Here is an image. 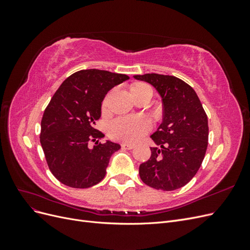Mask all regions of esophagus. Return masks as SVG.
Segmentation results:
<instances>
[{
    "label": "esophagus",
    "mask_w": 250,
    "mask_h": 250,
    "mask_svg": "<svg viewBox=\"0 0 250 250\" xmlns=\"http://www.w3.org/2000/svg\"><path fill=\"white\" fill-rule=\"evenodd\" d=\"M122 147L125 148V149H133L134 145H133V144H129V143H123Z\"/></svg>",
    "instance_id": "34e87169"
}]
</instances>
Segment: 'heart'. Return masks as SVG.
Returning a JSON list of instances; mask_svg holds the SVG:
<instances>
[{
  "instance_id": "heart-1",
  "label": "heart",
  "mask_w": 250,
  "mask_h": 250,
  "mask_svg": "<svg viewBox=\"0 0 250 250\" xmlns=\"http://www.w3.org/2000/svg\"><path fill=\"white\" fill-rule=\"evenodd\" d=\"M147 86L138 84L134 87ZM106 103L104 102V107ZM151 121L144 116H124L112 120L108 125V134L113 140L134 143L151 130Z\"/></svg>"
}]
</instances>
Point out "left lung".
<instances>
[{"instance_id":"left-lung-1","label":"left lung","mask_w":250,"mask_h":250,"mask_svg":"<svg viewBox=\"0 0 250 250\" xmlns=\"http://www.w3.org/2000/svg\"><path fill=\"white\" fill-rule=\"evenodd\" d=\"M133 78L152 85L164 106L163 122L150 135L161 148L150 147V158L140 165V177L156 190H177L195 176L206 155L207 113L195 90L177 77L152 73Z\"/></svg>"}]
</instances>
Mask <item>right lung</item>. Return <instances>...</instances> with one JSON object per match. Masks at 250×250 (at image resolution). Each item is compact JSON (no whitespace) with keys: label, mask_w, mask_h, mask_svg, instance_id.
<instances>
[{"label":"right lung","mask_w":250,"mask_h":250,"mask_svg":"<svg viewBox=\"0 0 250 250\" xmlns=\"http://www.w3.org/2000/svg\"><path fill=\"white\" fill-rule=\"evenodd\" d=\"M129 79L125 74L82 70L67 77L43 112L41 144L49 169L60 183L76 188L93 187L104 178L110 156L121 146L106 141L94 126L101 117L105 95ZM89 141H96L93 148Z\"/></svg>","instance_id":"obj_1"}]
</instances>
